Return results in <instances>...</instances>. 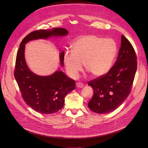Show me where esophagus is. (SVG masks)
I'll return each instance as SVG.
<instances>
[{"mask_svg":"<svg viewBox=\"0 0 148 148\" xmlns=\"http://www.w3.org/2000/svg\"><path fill=\"white\" fill-rule=\"evenodd\" d=\"M76 85H77V86L78 88H83L84 86L83 84L82 83H81V82H77V83H76Z\"/></svg>","mask_w":148,"mask_h":148,"instance_id":"obj_1","label":"esophagus"}]
</instances>
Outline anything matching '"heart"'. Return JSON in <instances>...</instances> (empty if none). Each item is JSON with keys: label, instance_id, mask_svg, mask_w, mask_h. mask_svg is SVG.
Returning <instances> with one entry per match:
<instances>
[{"label": "heart", "instance_id": "b5f03b06", "mask_svg": "<svg viewBox=\"0 0 148 148\" xmlns=\"http://www.w3.org/2000/svg\"><path fill=\"white\" fill-rule=\"evenodd\" d=\"M117 53V46L113 39L86 35L74 42L73 51L64 52L63 60L66 72L71 78H77L83 64L94 77H101L109 71Z\"/></svg>", "mask_w": 148, "mask_h": 148}]
</instances>
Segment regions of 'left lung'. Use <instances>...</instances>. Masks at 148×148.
Segmentation results:
<instances>
[{
  "label": "left lung",
  "mask_w": 148,
  "mask_h": 148,
  "mask_svg": "<svg viewBox=\"0 0 148 148\" xmlns=\"http://www.w3.org/2000/svg\"><path fill=\"white\" fill-rule=\"evenodd\" d=\"M137 58L132 44L124 36L117 60L106 74L89 82L94 91L88 107L97 114L111 112L122 104L131 92L137 69Z\"/></svg>",
  "instance_id": "left-lung-1"
}]
</instances>
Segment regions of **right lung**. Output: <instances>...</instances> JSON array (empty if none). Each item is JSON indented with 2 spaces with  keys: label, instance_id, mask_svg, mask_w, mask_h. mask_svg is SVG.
Returning a JSON list of instances; mask_svg holds the SVG:
<instances>
[{
  "label": "right lung",
  "instance_id": "right-lung-1",
  "mask_svg": "<svg viewBox=\"0 0 148 148\" xmlns=\"http://www.w3.org/2000/svg\"><path fill=\"white\" fill-rule=\"evenodd\" d=\"M68 34V31L62 28L34 31L22 40L17 52L15 78L26 104L39 113L51 114L61 109L67 94L75 88V83L62 71H56L52 75L45 77L37 75L30 71L25 59V44L34 39L64 36ZM64 53V52H62L60 55L62 66Z\"/></svg>",
  "mask_w": 148,
  "mask_h": 148
}]
</instances>
